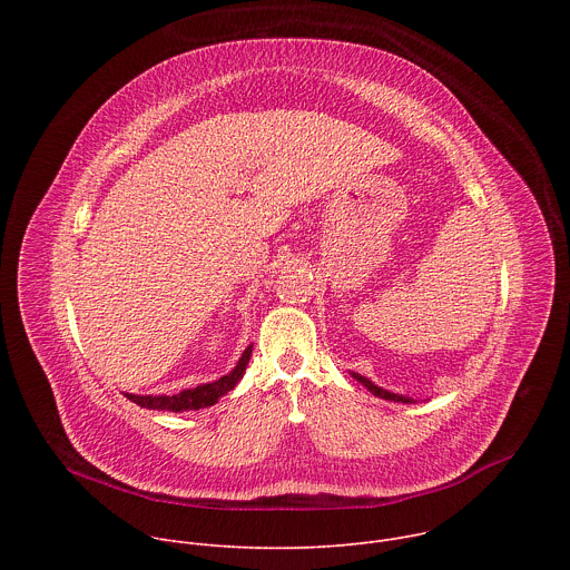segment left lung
I'll return each mask as SVG.
<instances>
[{
	"label": "left lung",
	"mask_w": 570,
	"mask_h": 570,
	"mask_svg": "<svg viewBox=\"0 0 570 570\" xmlns=\"http://www.w3.org/2000/svg\"><path fill=\"white\" fill-rule=\"evenodd\" d=\"M361 385H365L374 396H381V399H385V401H394V403H417V399H413V396H405V394H396V392H390V390H385V387H381V385H374L367 376H361L358 372H350Z\"/></svg>",
	"instance_id": "obj_1"
}]
</instances>
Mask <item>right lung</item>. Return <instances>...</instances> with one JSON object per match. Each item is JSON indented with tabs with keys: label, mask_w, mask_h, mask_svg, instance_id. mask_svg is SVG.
Listing matches in <instances>:
<instances>
[{
	"label": "right lung",
	"mask_w": 570,
	"mask_h": 570,
	"mask_svg": "<svg viewBox=\"0 0 570 570\" xmlns=\"http://www.w3.org/2000/svg\"><path fill=\"white\" fill-rule=\"evenodd\" d=\"M253 356V345H248L243 350L238 363L234 365V370L212 383H203L189 390H183L178 394H130L126 392V396L141 405V409L148 411H171V413H183V411H200L207 409V405H214L223 394H227L229 390H234V385L246 374V367L250 363Z\"/></svg>",
	"instance_id": "obj_1"
}]
</instances>
